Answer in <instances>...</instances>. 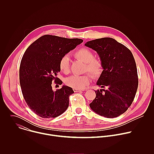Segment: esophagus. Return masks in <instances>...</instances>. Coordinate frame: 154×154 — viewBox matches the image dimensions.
<instances>
[{
    "label": "esophagus",
    "instance_id": "esophagus-1",
    "mask_svg": "<svg viewBox=\"0 0 154 154\" xmlns=\"http://www.w3.org/2000/svg\"><path fill=\"white\" fill-rule=\"evenodd\" d=\"M73 91H74V92H79V91H83V90H79V89H75V88H74V89H73Z\"/></svg>",
    "mask_w": 154,
    "mask_h": 154
}]
</instances>
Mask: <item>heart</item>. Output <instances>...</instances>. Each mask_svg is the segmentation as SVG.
I'll use <instances>...</instances> for the list:
<instances>
[{
    "instance_id": "1",
    "label": "heart",
    "mask_w": 154,
    "mask_h": 154,
    "mask_svg": "<svg viewBox=\"0 0 154 154\" xmlns=\"http://www.w3.org/2000/svg\"><path fill=\"white\" fill-rule=\"evenodd\" d=\"M74 56L75 58L85 63V71L88 72L91 76L97 79L99 78L103 71V65L100 59L94 58V53L85 48H82L75 52ZM60 70L65 74L70 71V61L68 55L63 56L59 61ZM91 75L85 74L83 75H71L64 80L67 86L75 89L82 90L88 85L91 81Z\"/></svg>"
}]
</instances>
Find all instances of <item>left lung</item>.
<instances>
[{
  "label": "left lung",
  "mask_w": 154,
  "mask_h": 154,
  "mask_svg": "<svg viewBox=\"0 0 154 154\" xmlns=\"http://www.w3.org/2000/svg\"><path fill=\"white\" fill-rule=\"evenodd\" d=\"M96 51L103 65L95 91L96 98L90 103L97 114L113 118L125 113L132 103L138 86L136 63L132 53L112 38H99L85 44Z\"/></svg>",
  "instance_id": "left-lung-1"
}]
</instances>
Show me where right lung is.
Masks as SVG:
<instances>
[{
	"instance_id": "add662e5",
	"label": "right lung",
	"mask_w": 154,
	"mask_h": 154,
	"mask_svg": "<svg viewBox=\"0 0 154 154\" xmlns=\"http://www.w3.org/2000/svg\"><path fill=\"white\" fill-rule=\"evenodd\" d=\"M83 42L79 38L43 35L26 51L19 68V81L24 98L32 110L42 118H56L66 110L72 88L63 85L54 91L52 81L57 77L61 58Z\"/></svg>"
}]
</instances>
